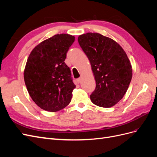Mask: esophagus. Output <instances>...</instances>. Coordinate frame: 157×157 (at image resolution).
<instances>
[{
	"label": "esophagus",
	"instance_id": "1",
	"mask_svg": "<svg viewBox=\"0 0 157 157\" xmlns=\"http://www.w3.org/2000/svg\"><path fill=\"white\" fill-rule=\"evenodd\" d=\"M81 81H82V78H79L78 79H77V82L78 84H80V82H81Z\"/></svg>",
	"mask_w": 157,
	"mask_h": 157
}]
</instances>
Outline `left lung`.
I'll return each mask as SVG.
<instances>
[{"label": "left lung", "instance_id": "left-lung-1", "mask_svg": "<svg viewBox=\"0 0 157 157\" xmlns=\"http://www.w3.org/2000/svg\"><path fill=\"white\" fill-rule=\"evenodd\" d=\"M86 55L96 80V89L90 95L95 105L109 108L124 97L132 77L130 61L124 50L113 39L97 33L78 37Z\"/></svg>", "mask_w": 157, "mask_h": 157}]
</instances>
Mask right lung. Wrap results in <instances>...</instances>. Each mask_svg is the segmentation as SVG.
Listing matches in <instances>:
<instances>
[{
    "label": "right lung",
    "instance_id": "add662e5",
    "mask_svg": "<svg viewBox=\"0 0 157 157\" xmlns=\"http://www.w3.org/2000/svg\"><path fill=\"white\" fill-rule=\"evenodd\" d=\"M74 41L71 35H56L36 46L28 57L24 81L33 101L43 110L58 111L71 102L76 86L64 61Z\"/></svg>",
    "mask_w": 157,
    "mask_h": 157
}]
</instances>
